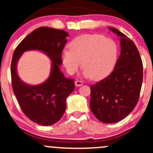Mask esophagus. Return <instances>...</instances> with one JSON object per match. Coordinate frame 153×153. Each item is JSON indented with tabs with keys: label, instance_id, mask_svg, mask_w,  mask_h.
I'll return each mask as SVG.
<instances>
[{
	"label": "esophagus",
	"instance_id": "1",
	"mask_svg": "<svg viewBox=\"0 0 153 153\" xmlns=\"http://www.w3.org/2000/svg\"><path fill=\"white\" fill-rule=\"evenodd\" d=\"M75 85H76V86H81V85H83V82L81 81V80H77L75 82Z\"/></svg>",
	"mask_w": 153,
	"mask_h": 153
}]
</instances>
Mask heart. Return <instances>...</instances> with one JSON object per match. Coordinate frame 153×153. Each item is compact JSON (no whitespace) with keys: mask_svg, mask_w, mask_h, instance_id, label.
Listing matches in <instances>:
<instances>
[{"mask_svg":"<svg viewBox=\"0 0 153 153\" xmlns=\"http://www.w3.org/2000/svg\"><path fill=\"white\" fill-rule=\"evenodd\" d=\"M62 53V63L70 75L81 67L94 80L105 78L113 71L117 60L118 48L110 38L100 34H84L69 43Z\"/></svg>","mask_w":153,"mask_h":153,"instance_id":"heart-1","label":"heart"}]
</instances>
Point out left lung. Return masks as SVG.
I'll return each instance as SVG.
<instances>
[{
	"label": "left lung",
	"mask_w": 153,
	"mask_h": 153,
	"mask_svg": "<svg viewBox=\"0 0 153 153\" xmlns=\"http://www.w3.org/2000/svg\"><path fill=\"white\" fill-rule=\"evenodd\" d=\"M120 37L121 51L113 71L91 86V111L104 123L122 120L132 111L139 99L143 78L140 56L133 41L115 27Z\"/></svg>",
	"instance_id": "left-lung-1"
}]
</instances>
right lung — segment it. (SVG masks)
Instances as JSON below:
<instances>
[{
    "label": "right lung",
    "mask_w": 153,
    "mask_h": 153,
    "mask_svg": "<svg viewBox=\"0 0 153 153\" xmlns=\"http://www.w3.org/2000/svg\"><path fill=\"white\" fill-rule=\"evenodd\" d=\"M68 36L62 30L38 27L22 40L13 55L10 72L14 94L24 114L41 126H52L61 118L66 108V98L75 89L73 79L65 78L59 68ZM33 49L45 53L53 62L49 78L40 85L30 86L20 80L16 67L22 54Z\"/></svg>",
    "instance_id": "add662e5"
}]
</instances>
